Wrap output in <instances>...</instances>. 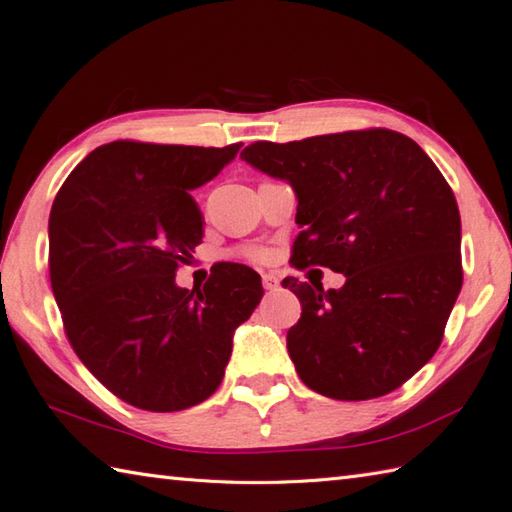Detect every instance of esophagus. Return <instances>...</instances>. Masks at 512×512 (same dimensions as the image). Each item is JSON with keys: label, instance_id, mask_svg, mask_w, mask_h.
Returning <instances> with one entry per match:
<instances>
[{"label": "esophagus", "instance_id": "34e87169", "mask_svg": "<svg viewBox=\"0 0 512 512\" xmlns=\"http://www.w3.org/2000/svg\"><path fill=\"white\" fill-rule=\"evenodd\" d=\"M263 287H265L267 291H276V289L280 287V280H278L274 274H265V276H263Z\"/></svg>", "mask_w": 512, "mask_h": 512}]
</instances>
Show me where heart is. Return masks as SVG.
Instances as JSON below:
<instances>
[{
  "label": "heart",
  "instance_id": "b5f03b06",
  "mask_svg": "<svg viewBox=\"0 0 512 512\" xmlns=\"http://www.w3.org/2000/svg\"><path fill=\"white\" fill-rule=\"evenodd\" d=\"M247 256H252V258H256V260H263V258H267V249H263V247L249 249V252H247Z\"/></svg>",
  "mask_w": 512,
  "mask_h": 512
}]
</instances>
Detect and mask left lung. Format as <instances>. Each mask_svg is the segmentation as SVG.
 I'll list each match as a JSON object with an SVG mask.
<instances>
[{"label":"left lung","instance_id":"1","mask_svg":"<svg viewBox=\"0 0 512 512\" xmlns=\"http://www.w3.org/2000/svg\"><path fill=\"white\" fill-rule=\"evenodd\" d=\"M298 199L293 267L344 274L342 289L285 278L302 304L289 357L311 390L368 401L434 357L462 287L460 212L436 164L390 129L254 142L241 153Z\"/></svg>","mask_w":512,"mask_h":512}]
</instances>
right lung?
<instances>
[{
	"mask_svg": "<svg viewBox=\"0 0 512 512\" xmlns=\"http://www.w3.org/2000/svg\"><path fill=\"white\" fill-rule=\"evenodd\" d=\"M241 146L102 144L52 203L50 282L65 335L85 368L140 410L179 412L214 394L234 331L263 298L245 265H221L203 289L175 282L203 238L190 190Z\"/></svg>",
	"mask_w": 512,
	"mask_h": 512,
	"instance_id": "right-lung-1",
	"label": "right lung"
}]
</instances>
